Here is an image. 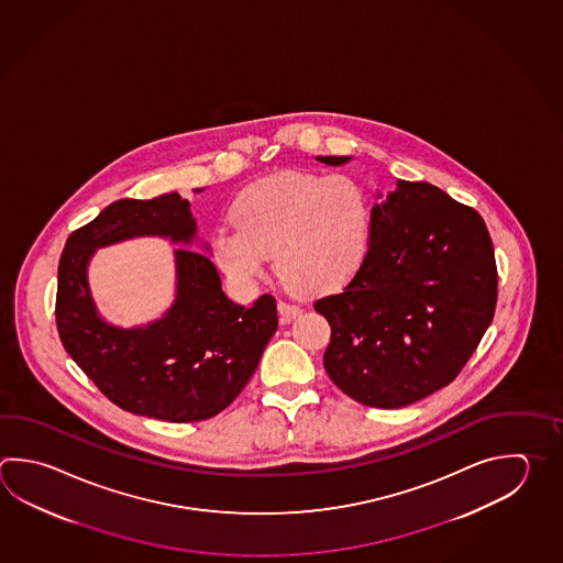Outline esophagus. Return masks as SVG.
I'll list each match as a JSON object with an SVG mask.
<instances>
[{"label": "esophagus", "mask_w": 563, "mask_h": 563, "mask_svg": "<svg viewBox=\"0 0 563 563\" xmlns=\"http://www.w3.org/2000/svg\"><path fill=\"white\" fill-rule=\"evenodd\" d=\"M278 312H280V317L285 322H288L290 319H295L298 317L300 312H302V308L297 302H288V300H278Z\"/></svg>", "instance_id": "esophagus-1"}]
</instances>
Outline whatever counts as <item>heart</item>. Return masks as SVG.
I'll return each mask as SVG.
<instances>
[{
  "mask_svg": "<svg viewBox=\"0 0 563 563\" xmlns=\"http://www.w3.org/2000/svg\"><path fill=\"white\" fill-rule=\"evenodd\" d=\"M234 229L212 234V251L229 275L251 283L275 255L288 287L322 295L361 271L372 239L366 192L344 175L280 173L249 185L231 209Z\"/></svg>",
  "mask_w": 563,
  "mask_h": 563,
  "instance_id": "obj_1",
  "label": "heart"
}]
</instances>
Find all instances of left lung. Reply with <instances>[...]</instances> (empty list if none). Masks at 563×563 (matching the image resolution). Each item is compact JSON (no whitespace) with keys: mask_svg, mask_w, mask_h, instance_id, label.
I'll use <instances>...</instances> for the list:
<instances>
[{"mask_svg":"<svg viewBox=\"0 0 563 563\" xmlns=\"http://www.w3.org/2000/svg\"><path fill=\"white\" fill-rule=\"evenodd\" d=\"M496 302L494 244L479 212L424 180H398L372 207L361 271L342 292L314 302L332 330L324 371L356 402H418L456 380Z\"/></svg>","mask_w":563,"mask_h":563,"instance_id":"obj_1","label":"left lung"}]
</instances>
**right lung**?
<instances>
[{"instance_id":"add662e5","label":"right lung","mask_w":563,"mask_h":563,"mask_svg":"<svg viewBox=\"0 0 563 563\" xmlns=\"http://www.w3.org/2000/svg\"><path fill=\"white\" fill-rule=\"evenodd\" d=\"M189 201L179 192L151 201L111 202L75 229L57 266L55 322L67 354L111 402L165 422H199L223 412L255 374L278 327L273 295L253 307L224 297L211 258L179 249L177 300L145 329H115L99 319L87 287V263L99 246L141 234L191 243Z\"/></svg>"}]
</instances>
